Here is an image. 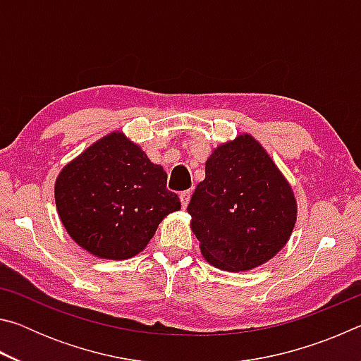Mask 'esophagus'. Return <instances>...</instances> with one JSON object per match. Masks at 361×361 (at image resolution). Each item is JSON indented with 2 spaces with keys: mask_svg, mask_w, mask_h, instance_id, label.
Returning <instances> with one entry per match:
<instances>
[{
  "mask_svg": "<svg viewBox=\"0 0 361 361\" xmlns=\"http://www.w3.org/2000/svg\"><path fill=\"white\" fill-rule=\"evenodd\" d=\"M191 191H183L180 192V200H181V207L183 209H186L188 204H189V199H191Z\"/></svg>",
  "mask_w": 361,
  "mask_h": 361,
  "instance_id": "1",
  "label": "esophagus"
}]
</instances>
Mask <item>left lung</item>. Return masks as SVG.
<instances>
[{
	"mask_svg": "<svg viewBox=\"0 0 361 361\" xmlns=\"http://www.w3.org/2000/svg\"><path fill=\"white\" fill-rule=\"evenodd\" d=\"M296 212L288 181L247 133L212 152L188 205L204 258L232 272L276 256L290 239Z\"/></svg>",
	"mask_w": 361,
	"mask_h": 361,
	"instance_id": "obj_1",
	"label": "left lung"
}]
</instances>
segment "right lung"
Returning a JSON list of instances; mask_svg holds the SVG:
<instances>
[{
    "label": "right lung",
    "mask_w": 361,
    "mask_h": 361,
    "mask_svg": "<svg viewBox=\"0 0 361 361\" xmlns=\"http://www.w3.org/2000/svg\"><path fill=\"white\" fill-rule=\"evenodd\" d=\"M56 205L78 245L99 258L127 259L148 245L159 223L181 202L167 189L164 169L114 132L60 172Z\"/></svg>",
    "instance_id": "add662e5"
}]
</instances>
